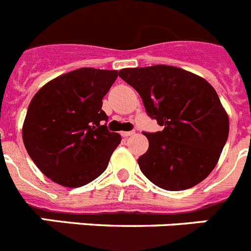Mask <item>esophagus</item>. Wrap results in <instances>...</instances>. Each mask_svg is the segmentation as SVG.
Instances as JSON below:
<instances>
[{
	"label": "esophagus",
	"instance_id": "obj_1",
	"mask_svg": "<svg viewBox=\"0 0 251 251\" xmlns=\"http://www.w3.org/2000/svg\"><path fill=\"white\" fill-rule=\"evenodd\" d=\"M122 137H124V138H127V137L132 136V134H134V132L133 130H130V132H121Z\"/></svg>",
	"mask_w": 251,
	"mask_h": 251
}]
</instances>
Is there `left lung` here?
Instances as JSON below:
<instances>
[{
  "label": "left lung",
  "instance_id": "8db88e82",
  "mask_svg": "<svg viewBox=\"0 0 251 251\" xmlns=\"http://www.w3.org/2000/svg\"><path fill=\"white\" fill-rule=\"evenodd\" d=\"M119 76L138 92L147 114L163 127L145 133L150 146L138 158L143 175L167 191L203 181L229 137V115L211 84L171 65L122 69Z\"/></svg>",
  "mask_w": 251,
  "mask_h": 251
}]
</instances>
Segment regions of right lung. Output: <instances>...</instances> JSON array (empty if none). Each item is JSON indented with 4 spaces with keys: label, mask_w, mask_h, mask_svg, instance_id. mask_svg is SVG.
I'll use <instances>...</instances> for the list:
<instances>
[{
    "label": "right lung",
    "mask_w": 251,
    "mask_h": 251,
    "mask_svg": "<svg viewBox=\"0 0 251 251\" xmlns=\"http://www.w3.org/2000/svg\"><path fill=\"white\" fill-rule=\"evenodd\" d=\"M117 77V70L76 69L46 83L31 99L22 139L51 181L80 187L108 167L122 138L106 129L101 100Z\"/></svg>",
    "instance_id": "1"
}]
</instances>
